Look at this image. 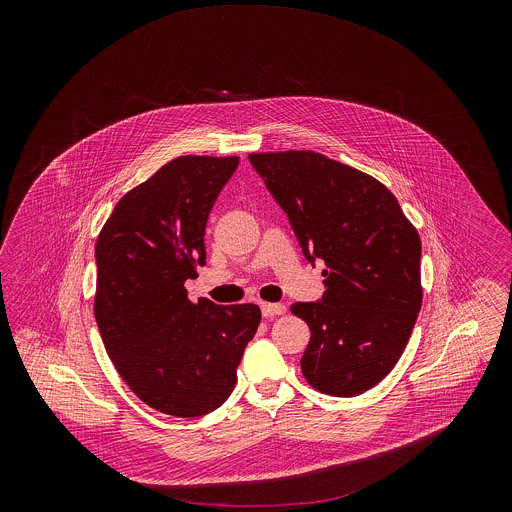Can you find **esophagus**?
<instances>
[{
	"label": "esophagus",
	"instance_id": "obj_1",
	"mask_svg": "<svg viewBox=\"0 0 512 512\" xmlns=\"http://www.w3.org/2000/svg\"><path fill=\"white\" fill-rule=\"evenodd\" d=\"M286 313V305L284 303H262V315L266 319H272L276 315H284Z\"/></svg>",
	"mask_w": 512,
	"mask_h": 512
}]
</instances>
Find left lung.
<instances>
[{"label": "left lung", "instance_id": "left-lung-1", "mask_svg": "<svg viewBox=\"0 0 512 512\" xmlns=\"http://www.w3.org/2000/svg\"><path fill=\"white\" fill-rule=\"evenodd\" d=\"M288 215L305 258L323 260L321 301L293 303L311 339L305 380L329 396H359L402 357L422 307V242L374 177L315 151L250 153Z\"/></svg>", "mask_w": 512, "mask_h": 512}]
</instances>
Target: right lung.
Listing matches in <instances>:
<instances>
[{
	"label": "right lung",
	"instance_id": "obj_1",
	"mask_svg": "<svg viewBox=\"0 0 512 512\" xmlns=\"http://www.w3.org/2000/svg\"><path fill=\"white\" fill-rule=\"evenodd\" d=\"M238 157L181 155L128 191L96 240L94 317L122 380L157 412L217 410L260 325L254 303H193L205 226Z\"/></svg>",
	"mask_w": 512,
	"mask_h": 512
}]
</instances>
